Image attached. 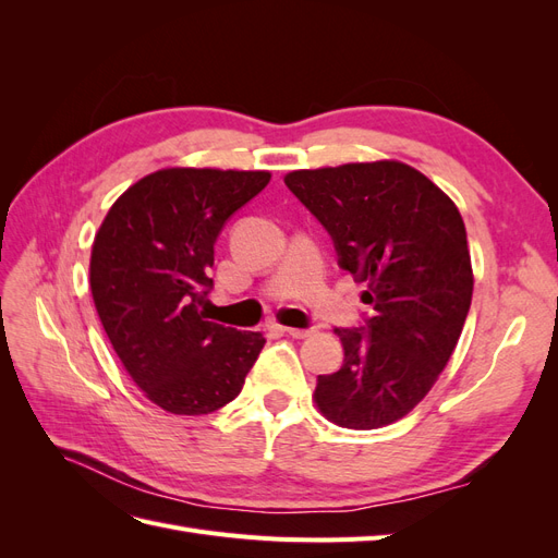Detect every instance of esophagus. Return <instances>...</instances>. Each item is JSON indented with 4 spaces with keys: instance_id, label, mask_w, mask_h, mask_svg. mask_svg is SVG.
<instances>
[{
    "instance_id": "obj_1",
    "label": "esophagus",
    "mask_w": 558,
    "mask_h": 558,
    "mask_svg": "<svg viewBox=\"0 0 558 558\" xmlns=\"http://www.w3.org/2000/svg\"><path fill=\"white\" fill-rule=\"evenodd\" d=\"M283 330L289 332L291 337H295V340H305V337L316 332V328H283Z\"/></svg>"
}]
</instances>
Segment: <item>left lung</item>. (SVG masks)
Instances as JSON below:
<instances>
[{
    "label": "left lung",
    "instance_id": "1",
    "mask_svg": "<svg viewBox=\"0 0 558 558\" xmlns=\"http://www.w3.org/2000/svg\"><path fill=\"white\" fill-rule=\"evenodd\" d=\"M283 183L330 234L337 265L367 286L373 310L335 330L344 363L318 375V410L342 428L393 424L426 398L461 337L472 300L463 218L396 160L300 170Z\"/></svg>",
    "mask_w": 558,
    "mask_h": 558
}]
</instances>
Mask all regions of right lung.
I'll return each mask as SVG.
<instances>
[{
    "instance_id": "add662e5",
    "label": "right lung",
    "mask_w": 558,
    "mask_h": 558,
    "mask_svg": "<svg viewBox=\"0 0 558 558\" xmlns=\"http://www.w3.org/2000/svg\"><path fill=\"white\" fill-rule=\"evenodd\" d=\"M269 172L174 167L113 202L95 234L90 289L113 351L148 400L172 414H209L240 396L265 347L260 332L216 324L214 244Z\"/></svg>"
}]
</instances>
